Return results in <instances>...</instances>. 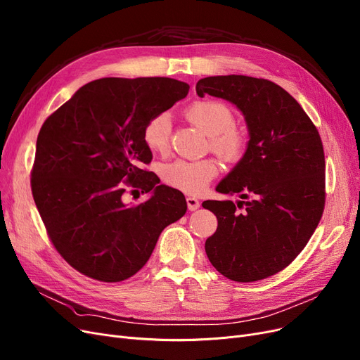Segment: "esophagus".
I'll list each match as a JSON object with an SVG mask.
<instances>
[{
  "label": "esophagus",
  "mask_w": 360,
  "mask_h": 360,
  "mask_svg": "<svg viewBox=\"0 0 360 360\" xmlns=\"http://www.w3.org/2000/svg\"><path fill=\"white\" fill-rule=\"evenodd\" d=\"M186 204H188V209H190L191 212L197 210L200 207V201L195 197H186Z\"/></svg>",
  "instance_id": "obj_1"
}]
</instances>
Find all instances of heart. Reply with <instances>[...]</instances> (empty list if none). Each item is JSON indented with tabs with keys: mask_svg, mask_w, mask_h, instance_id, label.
Returning a JSON list of instances; mask_svg holds the SVG:
<instances>
[{
	"mask_svg": "<svg viewBox=\"0 0 360 360\" xmlns=\"http://www.w3.org/2000/svg\"><path fill=\"white\" fill-rule=\"evenodd\" d=\"M184 117L209 136L210 151L224 163H238L247 153L248 136L235 124L232 109L219 101L204 99L188 105ZM170 120L166 113L151 118L143 131L146 146L155 153H165L169 147ZM219 165L213 159L175 160L162 169L163 181L186 194H200L217 176Z\"/></svg>",
	"mask_w": 360,
	"mask_h": 360,
	"instance_id": "1",
	"label": "heart"
}]
</instances>
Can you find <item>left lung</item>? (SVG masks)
<instances>
[{
  "label": "left lung",
  "mask_w": 360,
  "mask_h": 360,
  "mask_svg": "<svg viewBox=\"0 0 360 360\" xmlns=\"http://www.w3.org/2000/svg\"><path fill=\"white\" fill-rule=\"evenodd\" d=\"M195 90L235 103L250 129L247 153L216 188L240 200L202 202L217 217L205 254L233 281L267 278L300 254L323 217V141L302 106L270 80L216 75Z\"/></svg>",
  "instance_id": "8db88e82"
}]
</instances>
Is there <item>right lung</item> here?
Here are the masks:
<instances>
[{
	"label": "right lung",
	"mask_w": 360,
	"mask_h": 360,
	"mask_svg": "<svg viewBox=\"0 0 360 360\" xmlns=\"http://www.w3.org/2000/svg\"><path fill=\"white\" fill-rule=\"evenodd\" d=\"M188 90L167 77L99 79L44 122L32 194L53 248L79 273L106 283L134 276L162 231L185 214L184 194L143 167L153 158L143 131ZM136 191L152 197L125 206L123 194Z\"/></svg>",
	"instance_id": "add662e5"
}]
</instances>
